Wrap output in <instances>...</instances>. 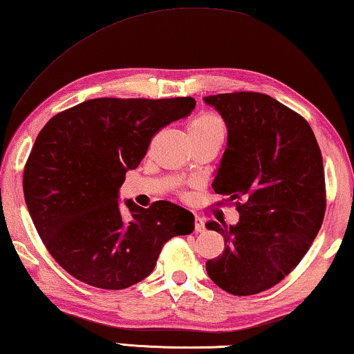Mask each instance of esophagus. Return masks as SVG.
I'll list each match as a JSON object with an SVG mask.
<instances>
[{
	"label": "esophagus",
	"mask_w": 354,
	"mask_h": 354,
	"mask_svg": "<svg viewBox=\"0 0 354 354\" xmlns=\"http://www.w3.org/2000/svg\"><path fill=\"white\" fill-rule=\"evenodd\" d=\"M195 232H197V234H203L205 232L203 219L200 218V216H195Z\"/></svg>",
	"instance_id": "1"
}]
</instances>
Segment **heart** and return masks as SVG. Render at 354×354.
I'll list each match as a JSON object with an SVG mask.
<instances>
[{"mask_svg":"<svg viewBox=\"0 0 354 354\" xmlns=\"http://www.w3.org/2000/svg\"><path fill=\"white\" fill-rule=\"evenodd\" d=\"M187 131L189 135H224L225 127L223 120H221L216 114L202 113L194 120H191V124L187 125Z\"/></svg>","mask_w":354,"mask_h":354,"instance_id":"b5f03b06","label":"heart"}]
</instances>
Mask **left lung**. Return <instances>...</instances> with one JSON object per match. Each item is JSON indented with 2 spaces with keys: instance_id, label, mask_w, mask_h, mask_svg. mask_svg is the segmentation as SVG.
<instances>
[{
  "instance_id": "1",
  "label": "left lung",
  "mask_w": 354,
  "mask_h": 354,
  "mask_svg": "<svg viewBox=\"0 0 354 354\" xmlns=\"http://www.w3.org/2000/svg\"><path fill=\"white\" fill-rule=\"evenodd\" d=\"M223 115L227 147L216 173V194L235 200V225L208 221L224 236L208 277L234 295L267 291L307 254L326 211L323 157L312 127L275 98L257 92L205 97Z\"/></svg>"
}]
</instances>
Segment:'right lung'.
I'll use <instances>...</instances> for the list:
<instances>
[{
    "mask_svg": "<svg viewBox=\"0 0 354 354\" xmlns=\"http://www.w3.org/2000/svg\"><path fill=\"white\" fill-rule=\"evenodd\" d=\"M192 97L95 98L54 115L24 170V195L50 256L79 281L125 289L154 270L163 245L194 230V214L167 200L141 208L118 202L163 127L186 118Z\"/></svg>",
    "mask_w": 354,
    "mask_h": 354,
    "instance_id": "1",
    "label": "right lung"
}]
</instances>
